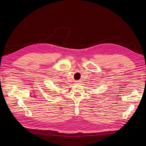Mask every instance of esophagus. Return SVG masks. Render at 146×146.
<instances>
[{"label": "esophagus", "mask_w": 146, "mask_h": 146, "mask_svg": "<svg viewBox=\"0 0 146 146\" xmlns=\"http://www.w3.org/2000/svg\"><path fill=\"white\" fill-rule=\"evenodd\" d=\"M79 82H80L79 81H76V83H77V84H78Z\"/></svg>", "instance_id": "obj_1"}]
</instances>
